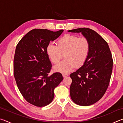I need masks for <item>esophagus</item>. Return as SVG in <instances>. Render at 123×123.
<instances>
[{
    "instance_id": "34e87169",
    "label": "esophagus",
    "mask_w": 123,
    "mask_h": 123,
    "mask_svg": "<svg viewBox=\"0 0 123 123\" xmlns=\"http://www.w3.org/2000/svg\"><path fill=\"white\" fill-rule=\"evenodd\" d=\"M62 75H63V76L64 77V78H65V77H66V76H67L69 75V74H68L67 73H63L62 74Z\"/></svg>"
}]
</instances>
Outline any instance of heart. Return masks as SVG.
Instances as JSON below:
<instances>
[{"label":"heart","instance_id":"1","mask_svg":"<svg viewBox=\"0 0 123 123\" xmlns=\"http://www.w3.org/2000/svg\"><path fill=\"white\" fill-rule=\"evenodd\" d=\"M89 51L90 43L88 39L72 35L60 38L57 45L50 43L47 48L48 55L54 64L57 63L64 55L65 59L54 67L55 70L62 73L71 71L75 66H82L88 56Z\"/></svg>","mask_w":123,"mask_h":123}]
</instances>
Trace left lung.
I'll return each instance as SVG.
<instances>
[{"label": "left lung", "mask_w": 123, "mask_h": 123, "mask_svg": "<svg viewBox=\"0 0 123 123\" xmlns=\"http://www.w3.org/2000/svg\"><path fill=\"white\" fill-rule=\"evenodd\" d=\"M68 32H81L90 43L86 62L70 75V95L77 105H91L103 97L109 85L113 67L111 51L106 41L91 29L79 28Z\"/></svg>", "instance_id": "8db88e82"}]
</instances>
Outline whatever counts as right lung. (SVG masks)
<instances>
[{
	"label": "right lung",
	"mask_w": 123,
	"mask_h": 123,
	"mask_svg": "<svg viewBox=\"0 0 123 123\" xmlns=\"http://www.w3.org/2000/svg\"><path fill=\"white\" fill-rule=\"evenodd\" d=\"M63 31L33 29L17 45L13 60L16 84L24 99L36 106L50 103L54 89L63 79L59 72L49 75L51 63L47 53L50 41L58 38Z\"/></svg>",
	"instance_id": "add662e5"
}]
</instances>
